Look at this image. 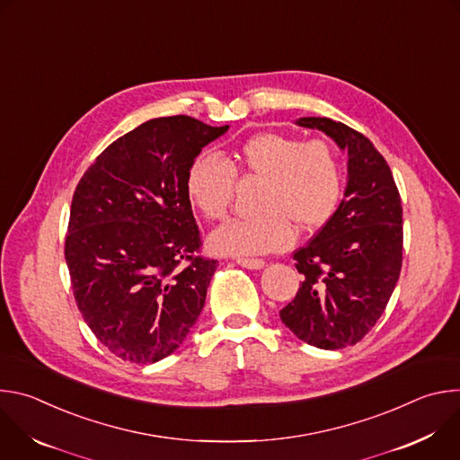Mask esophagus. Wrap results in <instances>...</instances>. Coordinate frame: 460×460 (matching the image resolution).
Listing matches in <instances>:
<instances>
[{
  "label": "esophagus",
  "instance_id": "1",
  "mask_svg": "<svg viewBox=\"0 0 460 460\" xmlns=\"http://www.w3.org/2000/svg\"><path fill=\"white\" fill-rule=\"evenodd\" d=\"M236 264L245 270H261L266 266V261L261 258H238Z\"/></svg>",
  "mask_w": 460,
  "mask_h": 460
}]
</instances>
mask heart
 I'll use <instances>...</instances> for the list:
<instances>
[{
	"label": "heart",
	"mask_w": 460,
	"mask_h": 460,
	"mask_svg": "<svg viewBox=\"0 0 460 460\" xmlns=\"http://www.w3.org/2000/svg\"><path fill=\"white\" fill-rule=\"evenodd\" d=\"M236 174L266 180L258 204L264 213L211 233V249L229 256L288 247L295 240V223L304 231L322 227L335 215L344 189L342 165L330 144L261 133L240 146L231 165L215 155L196 156L185 174L189 202L206 218L222 220L234 200Z\"/></svg>",
	"instance_id": "1"
}]
</instances>
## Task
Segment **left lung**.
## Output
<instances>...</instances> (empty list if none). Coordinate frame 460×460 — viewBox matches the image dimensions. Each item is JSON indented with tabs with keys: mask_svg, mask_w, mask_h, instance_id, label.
Here are the masks:
<instances>
[{
	"mask_svg": "<svg viewBox=\"0 0 460 460\" xmlns=\"http://www.w3.org/2000/svg\"><path fill=\"white\" fill-rule=\"evenodd\" d=\"M348 151V185L335 215L295 251L304 277L282 322L309 346L342 349L384 313L402 268V206L391 169L358 130L330 118H298Z\"/></svg>",
	"mask_w": 460,
	"mask_h": 460,
	"instance_id": "1",
	"label": "left lung"
}]
</instances>
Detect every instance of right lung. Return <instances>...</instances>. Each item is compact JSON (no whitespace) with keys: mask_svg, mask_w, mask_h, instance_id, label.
I'll return each instance as SVG.
<instances>
[{"mask_svg":"<svg viewBox=\"0 0 460 460\" xmlns=\"http://www.w3.org/2000/svg\"><path fill=\"white\" fill-rule=\"evenodd\" d=\"M227 128L183 114L149 119L112 142L75 190L65 238L75 300L121 360L169 357L204 309L217 260L196 254L185 174Z\"/></svg>","mask_w":460,"mask_h":460,"instance_id":"add662e5","label":"right lung"}]
</instances>
